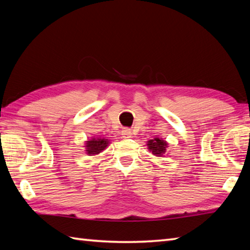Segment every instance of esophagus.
Listing matches in <instances>:
<instances>
[{"label": "esophagus", "instance_id": "esophagus-1", "mask_svg": "<svg viewBox=\"0 0 250 250\" xmlns=\"http://www.w3.org/2000/svg\"><path fill=\"white\" fill-rule=\"evenodd\" d=\"M121 135H122V137H125V139H130V137L133 136V134H132V131L130 129H124V130H122Z\"/></svg>", "mask_w": 250, "mask_h": 250}]
</instances>
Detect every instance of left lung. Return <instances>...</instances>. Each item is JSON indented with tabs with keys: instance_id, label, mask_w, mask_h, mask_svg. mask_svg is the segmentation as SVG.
Wrapping results in <instances>:
<instances>
[{
	"instance_id": "obj_1",
	"label": "left lung",
	"mask_w": 250,
	"mask_h": 250,
	"mask_svg": "<svg viewBox=\"0 0 250 250\" xmlns=\"http://www.w3.org/2000/svg\"><path fill=\"white\" fill-rule=\"evenodd\" d=\"M147 149L149 150L153 156L164 157L167 153L168 143L163 140L162 137H153L152 140L147 141Z\"/></svg>"
}]
</instances>
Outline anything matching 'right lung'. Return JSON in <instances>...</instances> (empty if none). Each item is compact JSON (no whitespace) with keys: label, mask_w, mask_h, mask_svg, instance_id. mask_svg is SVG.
<instances>
[{"label":"right lung","mask_w":250,"mask_h":250,"mask_svg":"<svg viewBox=\"0 0 250 250\" xmlns=\"http://www.w3.org/2000/svg\"><path fill=\"white\" fill-rule=\"evenodd\" d=\"M110 144V141L106 137H91V139H88V141H84V152L87 153L88 156L97 157L101 152H103L106 148H107Z\"/></svg>","instance_id":"1"}]
</instances>
